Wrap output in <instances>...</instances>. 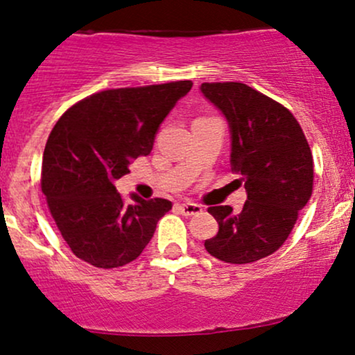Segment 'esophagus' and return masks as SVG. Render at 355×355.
<instances>
[{"mask_svg": "<svg viewBox=\"0 0 355 355\" xmlns=\"http://www.w3.org/2000/svg\"><path fill=\"white\" fill-rule=\"evenodd\" d=\"M178 210H180L182 216H197L202 212V207L193 202H184V204H177Z\"/></svg>", "mask_w": 355, "mask_h": 355, "instance_id": "obj_1", "label": "esophagus"}]
</instances>
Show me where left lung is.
<instances>
[{
	"label": "left lung",
	"instance_id": "obj_1",
	"mask_svg": "<svg viewBox=\"0 0 355 355\" xmlns=\"http://www.w3.org/2000/svg\"><path fill=\"white\" fill-rule=\"evenodd\" d=\"M202 92L231 124V165L248 200L239 214L209 207L219 232L210 256L231 264L266 258L283 246L313 190V157L305 133L283 104L243 83H204Z\"/></svg>",
	"mask_w": 355,
	"mask_h": 355
}]
</instances>
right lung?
<instances>
[{
    "mask_svg": "<svg viewBox=\"0 0 355 355\" xmlns=\"http://www.w3.org/2000/svg\"><path fill=\"white\" fill-rule=\"evenodd\" d=\"M192 80L107 89L69 107L46 139L42 192L70 251L103 270L138 258L171 210L166 198L133 196L128 204L114 182L130 163L153 150L159 124Z\"/></svg>",
    "mask_w": 355,
    "mask_h": 355,
    "instance_id": "obj_1",
    "label": "right lung"
}]
</instances>
